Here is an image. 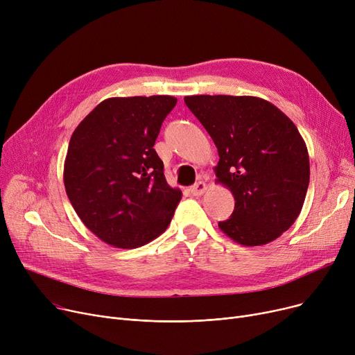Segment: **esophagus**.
Returning a JSON list of instances; mask_svg holds the SVG:
<instances>
[{
	"instance_id": "obj_1",
	"label": "esophagus",
	"mask_w": 355,
	"mask_h": 355,
	"mask_svg": "<svg viewBox=\"0 0 355 355\" xmlns=\"http://www.w3.org/2000/svg\"><path fill=\"white\" fill-rule=\"evenodd\" d=\"M206 190H207V184L204 181H198L191 187V193L194 196H202L204 193H206Z\"/></svg>"
}]
</instances>
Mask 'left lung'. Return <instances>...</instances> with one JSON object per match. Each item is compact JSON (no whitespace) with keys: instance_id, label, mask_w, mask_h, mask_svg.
I'll return each mask as SVG.
<instances>
[{"instance_id":"1","label":"left lung","mask_w":355,"mask_h":355,"mask_svg":"<svg viewBox=\"0 0 355 355\" xmlns=\"http://www.w3.org/2000/svg\"><path fill=\"white\" fill-rule=\"evenodd\" d=\"M218 151L216 182L234 196L220 230L236 243L263 246L300 216L309 185V155L295 123L256 96H185Z\"/></svg>"}]
</instances>
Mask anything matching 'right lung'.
I'll list each match as a JSON object with an SVG mask.
<instances>
[{"label":"right lung","instance_id":"1","mask_svg":"<svg viewBox=\"0 0 355 355\" xmlns=\"http://www.w3.org/2000/svg\"><path fill=\"white\" fill-rule=\"evenodd\" d=\"M177 99L109 98L78 125L64 159V189L83 225L118 249L164 233L181 200L154 145Z\"/></svg>","mask_w":355,"mask_h":355}]
</instances>
